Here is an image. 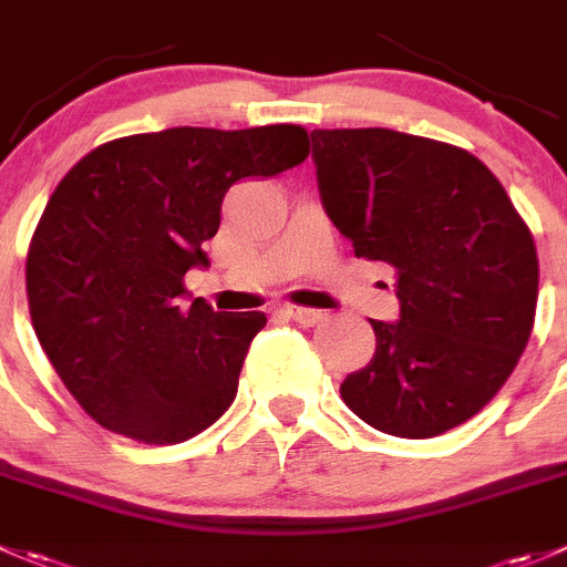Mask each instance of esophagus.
<instances>
[{"instance_id": "obj_1", "label": "esophagus", "mask_w": 567, "mask_h": 567, "mask_svg": "<svg viewBox=\"0 0 567 567\" xmlns=\"http://www.w3.org/2000/svg\"><path fill=\"white\" fill-rule=\"evenodd\" d=\"M282 312L288 318H293L296 323H301V327H316V323H321L323 318H327V312L310 310V307H296V305L282 307Z\"/></svg>"}]
</instances>
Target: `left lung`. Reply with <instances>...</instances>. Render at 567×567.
<instances>
[{
	"label": "left lung",
	"instance_id": "left-lung-1",
	"mask_svg": "<svg viewBox=\"0 0 567 567\" xmlns=\"http://www.w3.org/2000/svg\"><path fill=\"white\" fill-rule=\"evenodd\" d=\"M327 216L357 257L393 268L401 316L340 399L384 435L423 441L474 417L518 365L537 249L496 174L460 146L382 130H312Z\"/></svg>",
	"mask_w": 567,
	"mask_h": 567
}]
</instances>
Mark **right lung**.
Returning a JSON list of instances; mask_svg holds the SVG:
<instances>
[{"label": "right lung", "mask_w": 567, "mask_h": 567, "mask_svg": "<svg viewBox=\"0 0 567 567\" xmlns=\"http://www.w3.org/2000/svg\"><path fill=\"white\" fill-rule=\"evenodd\" d=\"M307 155L299 124L172 126L107 141L60 179L27 251V301L52 368L104 430L174 446L227 412L266 312L185 305V274L207 266L238 179Z\"/></svg>", "instance_id": "1"}]
</instances>
